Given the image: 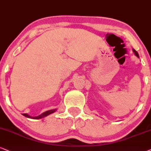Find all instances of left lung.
<instances>
[{"mask_svg":"<svg viewBox=\"0 0 151 151\" xmlns=\"http://www.w3.org/2000/svg\"><path fill=\"white\" fill-rule=\"evenodd\" d=\"M133 50V52H134V54H135V55H136V56H137V57H138V58H139V53H138V52H137V51H136V50H134V49H133V50Z\"/></svg>","mask_w":151,"mask_h":151,"instance_id":"8db88e82","label":"left lung"}]
</instances>
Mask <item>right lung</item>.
Listing matches in <instances>:
<instances>
[{"instance_id":"right-lung-1","label":"right lung","mask_w":151,"mask_h":151,"mask_svg":"<svg viewBox=\"0 0 151 151\" xmlns=\"http://www.w3.org/2000/svg\"><path fill=\"white\" fill-rule=\"evenodd\" d=\"M55 111H56V109H53V110H47V111L43 112L42 114H41V115H39V116H36V117H32V116L29 115L28 114H27V113H24V114H22V115L24 116V117H26L27 118H31V119H41V118L46 117V116H48L49 115H50V114L53 113V112H55Z\"/></svg>"}]
</instances>
